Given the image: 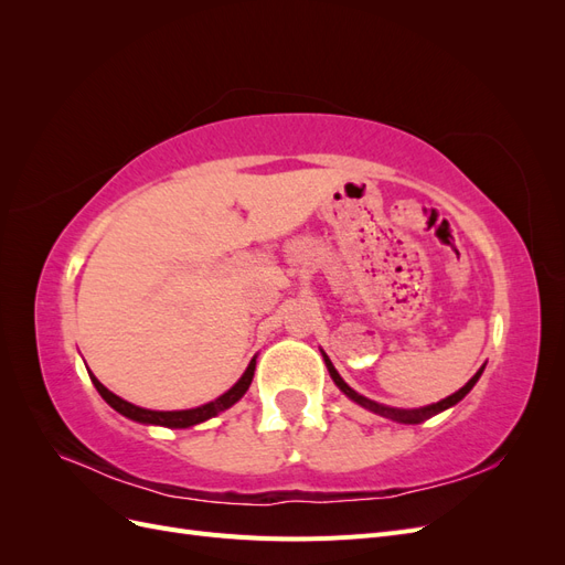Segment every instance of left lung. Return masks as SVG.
<instances>
[{"instance_id": "1", "label": "left lung", "mask_w": 565, "mask_h": 565, "mask_svg": "<svg viewBox=\"0 0 565 565\" xmlns=\"http://www.w3.org/2000/svg\"><path fill=\"white\" fill-rule=\"evenodd\" d=\"M322 353V358H324V365H328V372H330V377H332V382L337 384V388L344 393L347 398H351L353 403H358L361 407H365V409H370V413H374V415H380V417H386V419H393V422H401V424H422L424 419H429V417H434V415H438V413H443V409H448V407H452V405H457L461 398L467 396V393L476 386V382L481 380V374H483V370H486V365L478 370L473 377L461 386L459 391H455L452 396H448V398H443V401H438V403H431V405H426V407H415V409H403V407H388V405H382V403H374V401H370V398H365V396H361V393L358 391H353L344 380L339 377V372L334 370V365H332V361L328 358V353L324 351H320Z\"/></svg>"}]
</instances>
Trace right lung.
Instances as JSON below:
<instances>
[{"label":"right lung","mask_w":565,"mask_h":565,"mask_svg":"<svg viewBox=\"0 0 565 565\" xmlns=\"http://www.w3.org/2000/svg\"><path fill=\"white\" fill-rule=\"evenodd\" d=\"M254 367H256V355L249 361L247 370L243 372V377L237 380L224 393V396H218V398H214L210 403H204L200 407H191V409H148V407H139V405H134V403H129L125 398L115 396V393L108 391L104 384H100L92 372H89V377H92L96 391L100 393V398H104L113 409H117L119 415H125L127 419H134V422H139V424L167 426V429H188V426H195V424H202V422L216 417L218 413H224V409L233 407L237 401H241L245 393H247L249 384H252Z\"/></svg>","instance_id":"obj_1"}]
</instances>
